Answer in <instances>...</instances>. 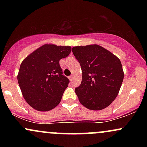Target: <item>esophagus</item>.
<instances>
[{"label":"esophagus","instance_id":"34e87169","mask_svg":"<svg viewBox=\"0 0 147 147\" xmlns=\"http://www.w3.org/2000/svg\"><path fill=\"white\" fill-rule=\"evenodd\" d=\"M73 78H74V77H73V75H70V76H69V79H70V81H72L73 80Z\"/></svg>","mask_w":147,"mask_h":147}]
</instances>
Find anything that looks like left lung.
Segmentation results:
<instances>
[{
	"instance_id": "obj_1",
	"label": "left lung",
	"mask_w": 147,
	"mask_h": 147,
	"mask_svg": "<svg viewBox=\"0 0 147 147\" xmlns=\"http://www.w3.org/2000/svg\"><path fill=\"white\" fill-rule=\"evenodd\" d=\"M72 51L82 70V83L75 88L79 102L90 110L105 109L116 98L122 84L120 60L98 45L73 47Z\"/></svg>"
}]
</instances>
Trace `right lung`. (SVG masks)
<instances>
[{
  "label": "right lung",
  "instance_id": "right-lung-1",
  "mask_svg": "<svg viewBox=\"0 0 147 147\" xmlns=\"http://www.w3.org/2000/svg\"><path fill=\"white\" fill-rule=\"evenodd\" d=\"M70 52V46L45 44L23 61L18 82L25 101L34 109L50 111L60 103L70 80L63 75L59 61Z\"/></svg>",
  "mask_w": 147,
  "mask_h": 147
}]
</instances>
